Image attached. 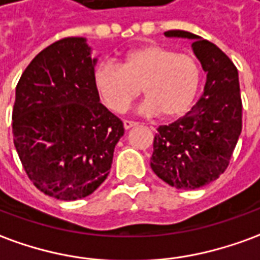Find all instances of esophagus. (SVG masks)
<instances>
[{"instance_id":"obj_1","label":"esophagus","mask_w":260,"mask_h":260,"mask_svg":"<svg viewBox=\"0 0 260 260\" xmlns=\"http://www.w3.org/2000/svg\"><path fill=\"white\" fill-rule=\"evenodd\" d=\"M136 125H138V122H135V121H129V119H125L124 121L125 129H131L132 126H136Z\"/></svg>"}]
</instances>
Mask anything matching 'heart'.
Here are the masks:
<instances>
[{"mask_svg":"<svg viewBox=\"0 0 260 260\" xmlns=\"http://www.w3.org/2000/svg\"><path fill=\"white\" fill-rule=\"evenodd\" d=\"M203 72L196 57L163 45L149 43L129 50L119 66L103 61L95 67L94 87L114 112H124L141 95L142 111L163 118L183 117L193 107Z\"/></svg>","mask_w":260,"mask_h":260,"instance_id":"heart-1","label":"heart"}]
</instances>
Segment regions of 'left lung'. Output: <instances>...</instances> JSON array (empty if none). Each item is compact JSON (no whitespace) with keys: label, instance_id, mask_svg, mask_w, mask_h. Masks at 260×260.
I'll return each instance as SVG.
<instances>
[{"label":"left lung","instance_id":"8db88e82","mask_svg":"<svg viewBox=\"0 0 260 260\" xmlns=\"http://www.w3.org/2000/svg\"><path fill=\"white\" fill-rule=\"evenodd\" d=\"M165 35L193 41L207 81L203 97L186 115L157 128L150 168L172 187L194 190L224 173L237 146L242 131L238 70L211 42L186 30H168Z\"/></svg>","mask_w":260,"mask_h":260}]
</instances>
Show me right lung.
<instances>
[{
	"instance_id": "right-lung-1",
	"label": "right lung",
	"mask_w": 260,
	"mask_h": 260,
	"mask_svg": "<svg viewBox=\"0 0 260 260\" xmlns=\"http://www.w3.org/2000/svg\"><path fill=\"white\" fill-rule=\"evenodd\" d=\"M84 38L43 49L16 84L12 134L18 156L38 190L57 200L84 199L111 169L122 121L100 103Z\"/></svg>"
}]
</instances>
